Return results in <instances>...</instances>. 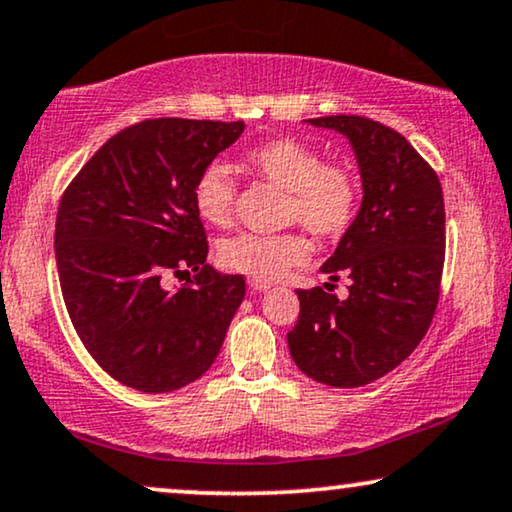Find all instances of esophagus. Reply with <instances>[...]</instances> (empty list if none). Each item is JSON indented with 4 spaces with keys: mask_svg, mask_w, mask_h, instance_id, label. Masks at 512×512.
Returning a JSON list of instances; mask_svg holds the SVG:
<instances>
[{
    "mask_svg": "<svg viewBox=\"0 0 512 512\" xmlns=\"http://www.w3.org/2000/svg\"><path fill=\"white\" fill-rule=\"evenodd\" d=\"M272 287L270 282H263V280H249V289L254 291H268Z\"/></svg>",
    "mask_w": 512,
    "mask_h": 512,
    "instance_id": "esophagus-1",
    "label": "esophagus"
}]
</instances>
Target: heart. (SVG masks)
Returning a JSON list of instances; mask_svg holds the SVG:
<instances>
[{"mask_svg": "<svg viewBox=\"0 0 512 512\" xmlns=\"http://www.w3.org/2000/svg\"><path fill=\"white\" fill-rule=\"evenodd\" d=\"M247 164L265 181L289 192L287 221H298L322 240L345 235L360 209V185L350 169L324 164L320 152L294 138H277L249 150ZM192 204L204 223L225 228L235 209V183L221 162L199 171L192 185ZM310 244L298 232L256 235L240 232L221 242L218 263L251 280H280L294 265L308 261Z\"/></svg>", "mask_w": 512, "mask_h": 512, "instance_id": "1", "label": "heart"}]
</instances>
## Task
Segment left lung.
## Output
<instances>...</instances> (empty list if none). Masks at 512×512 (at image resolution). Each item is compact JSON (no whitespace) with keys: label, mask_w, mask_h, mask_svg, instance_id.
Segmentation results:
<instances>
[{"label":"left lung","mask_w":512,"mask_h":512,"mask_svg":"<svg viewBox=\"0 0 512 512\" xmlns=\"http://www.w3.org/2000/svg\"><path fill=\"white\" fill-rule=\"evenodd\" d=\"M308 124L334 129L353 145L362 204L320 268L331 282L350 277L348 298L298 289L289 353L317 383L360 388L407 360L433 322L444 265L442 185L390 126L355 115Z\"/></svg>","instance_id":"8db88e82"}]
</instances>
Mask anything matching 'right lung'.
Here are the masks:
<instances>
[{
    "label": "right lung",
    "instance_id": "add662e5",
    "mask_svg": "<svg viewBox=\"0 0 512 512\" xmlns=\"http://www.w3.org/2000/svg\"><path fill=\"white\" fill-rule=\"evenodd\" d=\"M244 122L162 117L119 131L68 185L56 216L65 308L89 355L124 386L171 393L207 374L244 298L207 263L192 204L199 171ZM196 272L169 292L163 277Z\"/></svg>",
    "mask_w": 512,
    "mask_h": 512
}]
</instances>
